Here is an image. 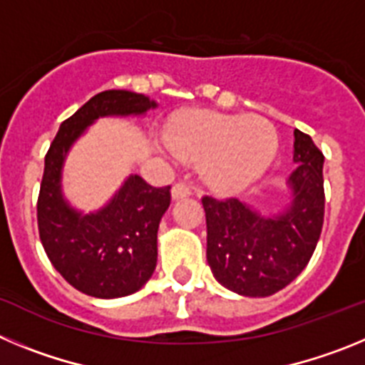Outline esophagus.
<instances>
[{
    "label": "esophagus",
    "mask_w": 365,
    "mask_h": 365,
    "mask_svg": "<svg viewBox=\"0 0 365 365\" xmlns=\"http://www.w3.org/2000/svg\"><path fill=\"white\" fill-rule=\"evenodd\" d=\"M190 193H192V188H190L186 182H182V180H179V182H175L172 188V197L173 199H182V197H188Z\"/></svg>",
    "instance_id": "1"
}]
</instances>
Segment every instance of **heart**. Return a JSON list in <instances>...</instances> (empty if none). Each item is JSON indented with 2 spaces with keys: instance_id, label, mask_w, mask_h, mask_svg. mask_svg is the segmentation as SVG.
<instances>
[{
  "instance_id": "heart-1",
  "label": "heart",
  "mask_w": 365,
  "mask_h": 365,
  "mask_svg": "<svg viewBox=\"0 0 365 365\" xmlns=\"http://www.w3.org/2000/svg\"><path fill=\"white\" fill-rule=\"evenodd\" d=\"M170 150L188 160H202L206 182L235 192L267 172L279 148L278 130L265 117H240L215 111H192L166 128Z\"/></svg>"
}]
</instances>
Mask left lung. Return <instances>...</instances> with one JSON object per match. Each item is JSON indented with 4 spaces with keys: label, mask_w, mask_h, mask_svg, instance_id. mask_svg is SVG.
Returning a JSON list of instances; mask_svg holds the SVG:
<instances>
[{
    "label": "left lung",
    "mask_w": 365,
    "mask_h": 365,
    "mask_svg": "<svg viewBox=\"0 0 365 365\" xmlns=\"http://www.w3.org/2000/svg\"><path fill=\"white\" fill-rule=\"evenodd\" d=\"M296 170L289 175L291 202L265 217L240 199L202 197L206 261L228 291L265 298L298 278L324 227V153L294 130Z\"/></svg>",
    "instance_id": "obj_1"
}]
</instances>
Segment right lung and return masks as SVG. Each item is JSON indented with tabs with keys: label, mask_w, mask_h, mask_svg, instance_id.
Here are the masks:
<instances>
[{
	"label": "right lung",
	"mask_w": 365,
	"mask_h": 365,
	"mask_svg": "<svg viewBox=\"0 0 365 365\" xmlns=\"http://www.w3.org/2000/svg\"><path fill=\"white\" fill-rule=\"evenodd\" d=\"M157 102L138 93L109 89L62 122L49 151L38 195V230L47 257L69 285L93 298L111 299L143 289L157 267V232L172 195L130 175L100 210L83 214L62 192L66 157L100 117H140Z\"/></svg>",
	"instance_id": "add662e5"
}]
</instances>
